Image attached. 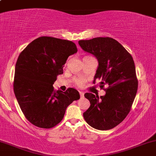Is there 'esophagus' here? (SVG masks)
Returning a JSON list of instances; mask_svg holds the SVG:
<instances>
[{"label": "esophagus", "instance_id": "34e87169", "mask_svg": "<svg viewBox=\"0 0 156 156\" xmlns=\"http://www.w3.org/2000/svg\"><path fill=\"white\" fill-rule=\"evenodd\" d=\"M79 93H80V96H81V98H83V95H84V93H83V92H81V91H79Z\"/></svg>", "mask_w": 156, "mask_h": 156}]
</instances>
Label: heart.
<instances>
[{
	"mask_svg": "<svg viewBox=\"0 0 156 156\" xmlns=\"http://www.w3.org/2000/svg\"><path fill=\"white\" fill-rule=\"evenodd\" d=\"M76 83L78 85H81L82 83H83V80H81V79H78L76 81Z\"/></svg>",
	"mask_w": 156,
	"mask_h": 156,
	"instance_id": "b5f03b06",
	"label": "heart"
}]
</instances>
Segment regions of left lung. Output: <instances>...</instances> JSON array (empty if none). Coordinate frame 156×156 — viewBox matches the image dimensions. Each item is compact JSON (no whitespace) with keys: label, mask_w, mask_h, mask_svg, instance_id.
<instances>
[{"label":"left lung","mask_w":156,"mask_h":156,"mask_svg":"<svg viewBox=\"0 0 156 156\" xmlns=\"http://www.w3.org/2000/svg\"><path fill=\"white\" fill-rule=\"evenodd\" d=\"M78 44L98 62L93 83L100 79L106 86L102 96L84 94L90 107L83 113L87 124L99 130H108L119 125L129 113L138 90L133 57L120 43L111 37L81 40Z\"/></svg>","instance_id":"obj_1"}]
</instances>
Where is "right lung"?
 <instances>
[{"label": "right lung", "mask_w": 156, "mask_h": 156, "mask_svg": "<svg viewBox=\"0 0 156 156\" xmlns=\"http://www.w3.org/2000/svg\"><path fill=\"white\" fill-rule=\"evenodd\" d=\"M77 51L73 42L44 36L31 42L18 56L14 92L25 117L35 126L49 129L57 125L68 106L80 98L75 89L55 92L52 85L64 73L68 57Z\"/></svg>", "instance_id": "right-lung-1"}]
</instances>
